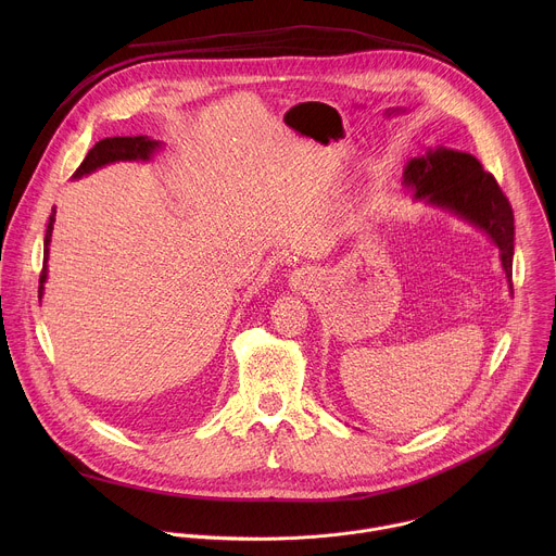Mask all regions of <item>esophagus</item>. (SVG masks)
<instances>
[{"label": "esophagus", "mask_w": 556, "mask_h": 556, "mask_svg": "<svg viewBox=\"0 0 556 556\" xmlns=\"http://www.w3.org/2000/svg\"><path fill=\"white\" fill-rule=\"evenodd\" d=\"M290 281H292V286H294V288H299V290H307V288L316 281V277H314L312 273H307V270H296V273H292Z\"/></svg>", "instance_id": "34e87169"}]
</instances>
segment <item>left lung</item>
<instances>
[{"instance_id":"1","label":"left lung","mask_w":556,"mask_h":556,"mask_svg":"<svg viewBox=\"0 0 556 556\" xmlns=\"http://www.w3.org/2000/svg\"><path fill=\"white\" fill-rule=\"evenodd\" d=\"M403 178L416 200L446 208L482 228L500 249L502 266L510 283L515 253L513 206L478 157L446 147L429 149L425 155L412 157Z\"/></svg>"}]
</instances>
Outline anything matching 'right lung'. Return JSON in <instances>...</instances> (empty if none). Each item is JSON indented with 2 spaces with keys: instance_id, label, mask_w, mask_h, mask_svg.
Instances as JSON below:
<instances>
[{
  "instance_id": "1",
  "label": "right lung",
  "mask_w": 556,
  "mask_h": 556,
  "mask_svg": "<svg viewBox=\"0 0 556 556\" xmlns=\"http://www.w3.org/2000/svg\"><path fill=\"white\" fill-rule=\"evenodd\" d=\"M161 147L157 140H151L149 136H114V138H103L99 140L86 155V161L78 165V169L72 174V178H81L88 176L105 165L121 163V161H149L151 153ZM54 208L46 228V240H43V270L39 277V299L43 296V283L48 279V253H50V237H52V226H54Z\"/></svg>"
}]
</instances>
